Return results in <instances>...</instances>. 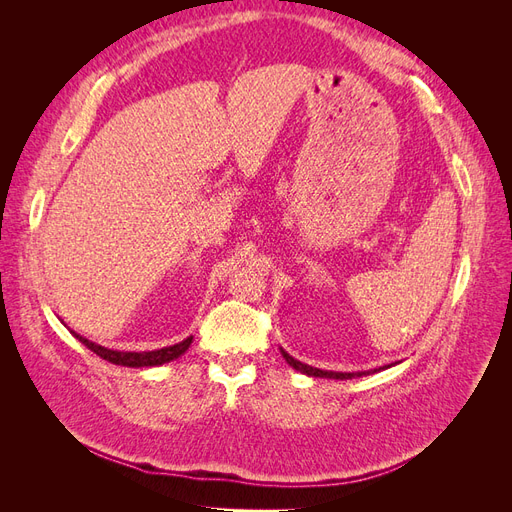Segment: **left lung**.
<instances>
[{
    "mask_svg": "<svg viewBox=\"0 0 512 512\" xmlns=\"http://www.w3.org/2000/svg\"><path fill=\"white\" fill-rule=\"evenodd\" d=\"M282 350V356L286 359V363L290 365V367H294L297 371H301V374H305V376H314V378H331V380H352V378H361V376H367V374H374V371H380V369H386V367H391V365H384V367H380V369H374V371H352V374H348V371H324V369H318V367H312V365H305V363H301V361H297V359H292V356L284 350V348H280Z\"/></svg>",
    "mask_w": 512,
    "mask_h": 512,
    "instance_id": "1",
    "label": "left lung"
}]
</instances>
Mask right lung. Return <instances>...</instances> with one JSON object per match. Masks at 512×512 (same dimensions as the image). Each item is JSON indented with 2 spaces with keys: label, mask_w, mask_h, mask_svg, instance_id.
I'll return each mask as SVG.
<instances>
[{
  "label": "right lung",
  "mask_w": 512,
  "mask_h": 512,
  "mask_svg": "<svg viewBox=\"0 0 512 512\" xmlns=\"http://www.w3.org/2000/svg\"><path fill=\"white\" fill-rule=\"evenodd\" d=\"M72 335L79 339L81 344H85L91 352H96L100 359L113 363V365H123V367H156V365H164V363H170L179 359V356L190 348L192 344V337L183 339V342L175 344V346H166V348H160V350H149V352H121V350H111V348H104V346H98L94 342H89V339H85L83 335L74 333Z\"/></svg>",
  "instance_id": "add662e5"
}]
</instances>
